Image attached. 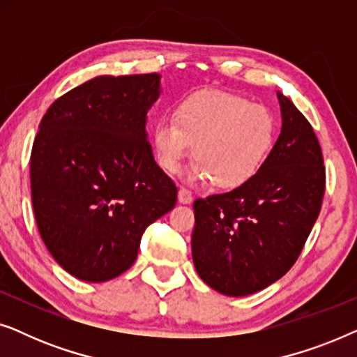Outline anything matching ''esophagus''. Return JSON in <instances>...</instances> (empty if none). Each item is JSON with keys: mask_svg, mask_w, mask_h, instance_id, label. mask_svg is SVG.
I'll return each mask as SVG.
<instances>
[{"mask_svg": "<svg viewBox=\"0 0 357 357\" xmlns=\"http://www.w3.org/2000/svg\"><path fill=\"white\" fill-rule=\"evenodd\" d=\"M192 199H193V195H192V192H190V190H187V188H180L178 190V202L180 203L188 204V203H192Z\"/></svg>", "mask_w": 357, "mask_h": 357, "instance_id": "34e87169", "label": "esophagus"}]
</instances>
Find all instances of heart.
<instances>
[{
    "label": "heart",
    "instance_id": "heart-1",
    "mask_svg": "<svg viewBox=\"0 0 357 357\" xmlns=\"http://www.w3.org/2000/svg\"><path fill=\"white\" fill-rule=\"evenodd\" d=\"M278 138L276 115L266 105L224 91H199L185 97L153 128L159 167L177 174L192 153L188 178L234 190L263 169Z\"/></svg>",
    "mask_w": 357,
    "mask_h": 357
}]
</instances>
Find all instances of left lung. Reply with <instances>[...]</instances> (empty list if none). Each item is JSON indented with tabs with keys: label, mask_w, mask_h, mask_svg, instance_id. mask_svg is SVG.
<instances>
[{
	"label": "left lung",
	"mask_w": 357,
	"mask_h": 357,
	"mask_svg": "<svg viewBox=\"0 0 357 357\" xmlns=\"http://www.w3.org/2000/svg\"><path fill=\"white\" fill-rule=\"evenodd\" d=\"M282 128L263 169L232 192L193 203L198 275L226 296H248L291 270L319 218L325 165L309 120L278 92Z\"/></svg>",
	"instance_id": "8db88e82"
}]
</instances>
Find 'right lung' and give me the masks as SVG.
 Wrapping results in <instances>:
<instances>
[{
    "instance_id": "1",
    "label": "right lung",
    "mask_w": 357,
    "mask_h": 357,
    "mask_svg": "<svg viewBox=\"0 0 357 357\" xmlns=\"http://www.w3.org/2000/svg\"><path fill=\"white\" fill-rule=\"evenodd\" d=\"M159 77H94L58 97L38 125L31 153L36 222L58 265L82 281L128 270L146 227L177 203V187L146 139Z\"/></svg>"
}]
</instances>
